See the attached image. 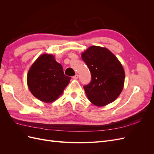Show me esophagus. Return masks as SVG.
Returning <instances> with one entry per match:
<instances>
[{
    "instance_id": "esophagus-1",
    "label": "esophagus",
    "mask_w": 154,
    "mask_h": 154,
    "mask_svg": "<svg viewBox=\"0 0 154 154\" xmlns=\"http://www.w3.org/2000/svg\"><path fill=\"white\" fill-rule=\"evenodd\" d=\"M72 78H73V79H75V80H76V79L78 78V74H75V75H74Z\"/></svg>"
}]
</instances>
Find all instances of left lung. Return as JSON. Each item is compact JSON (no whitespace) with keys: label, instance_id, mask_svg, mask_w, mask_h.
<instances>
[{"label":"left lung","instance_id":"1","mask_svg":"<svg viewBox=\"0 0 154 154\" xmlns=\"http://www.w3.org/2000/svg\"><path fill=\"white\" fill-rule=\"evenodd\" d=\"M91 74V81L83 86L87 96L96 106H105L122 92L125 71L115 55L106 48L91 46L82 54Z\"/></svg>","mask_w":154,"mask_h":154}]
</instances>
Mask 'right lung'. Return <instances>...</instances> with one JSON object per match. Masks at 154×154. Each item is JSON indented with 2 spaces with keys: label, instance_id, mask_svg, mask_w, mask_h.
Wrapping results in <instances>:
<instances>
[{
  "label": "right lung",
  "instance_id": "right-lung-1",
  "mask_svg": "<svg viewBox=\"0 0 154 154\" xmlns=\"http://www.w3.org/2000/svg\"><path fill=\"white\" fill-rule=\"evenodd\" d=\"M71 78L64 74L61 64L51 54H42L32 65L27 74V85L37 99L45 103L57 100Z\"/></svg>",
  "mask_w": 154,
  "mask_h": 154
}]
</instances>
